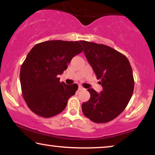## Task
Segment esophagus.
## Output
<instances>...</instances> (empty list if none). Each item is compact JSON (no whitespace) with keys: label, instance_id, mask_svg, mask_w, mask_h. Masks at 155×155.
Returning a JSON list of instances; mask_svg holds the SVG:
<instances>
[{"label":"esophagus","instance_id":"34e87169","mask_svg":"<svg viewBox=\"0 0 155 155\" xmlns=\"http://www.w3.org/2000/svg\"><path fill=\"white\" fill-rule=\"evenodd\" d=\"M84 90V88L82 87V86H79V87H78V90L80 91V90Z\"/></svg>","mask_w":155,"mask_h":155}]
</instances>
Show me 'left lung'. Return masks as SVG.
Masks as SVG:
<instances>
[{
    "mask_svg": "<svg viewBox=\"0 0 155 155\" xmlns=\"http://www.w3.org/2000/svg\"><path fill=\"white\" fill-rule=\"evenodd\" d=\"M84 53L103 87L100 94L89 89L90 99L82 103L84 115L97 124L111 121L126 109L133 95L134 78L126 56L104 44L81 41Z\"/></svg>",
    "mask_w": 155,
    "mask_h": 155,
    "instance_id": "1",
    "label": "left lung"
}]
</instances>
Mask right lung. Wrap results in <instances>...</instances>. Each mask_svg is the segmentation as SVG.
Returning <instances> with one entry per match:
<instances>
[{"mask_svg":"<svg viewBox=\"0 0 155 155\" xmlns=\"http://www.w3.org/2000/svg\"><path fill=\"white\" fill-rule=\"evenodd\" d=\"M82 51L79 41L62 40L41 42L31 48L20 74L23 98L31 111L50 118L65 109L78 85L61 82L57 76L63 73L72 58Z\"/></svg>","mask_w":155,"mask_h":155,"instance_id":"1","label":"right lung"}]
</instances>
